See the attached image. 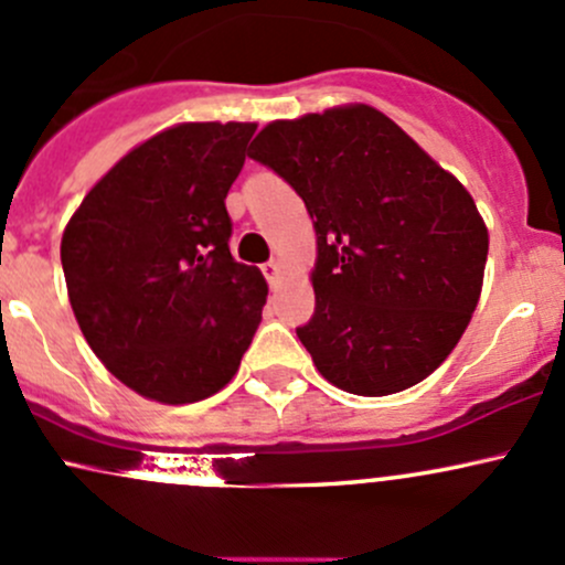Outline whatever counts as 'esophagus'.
<instances>
[{
    "label": "esophagus",
    "mask_w": 565,
    "mask_h": 565,
    "mask_svg": "<svg viewBox=\"0 0 565 565\" xmlns=\"http://www.w3.org/2000/svg\"><path fill=\"white\" fill-rule=\"evenodd\" d=\"M264 275H266V280H269L271 288H275V285L280 282V277H282V266H280V260H275V258H271L269 264L264 266Z\"/></svg>",
    "instance_id": "34e87169"
}]
</instances>
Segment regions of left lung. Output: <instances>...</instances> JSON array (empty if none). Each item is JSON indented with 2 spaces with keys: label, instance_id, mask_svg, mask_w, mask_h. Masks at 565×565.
<instances>
[{
  "label": "left lung",
  "instance_id": "8db88e82",
  "mask_svg": "<svg viewBox=\"0 0 565 565\" xmlns=\"http://www.w3.org/2000/svg\"><path fill=\"white\" fill-rule=\"evenodd\" d=\"M249 157L310 212L316 316L296 334L326 381L386 397L438 370L479 305L490 249L455 173L364 103L269 121Z\"/></svg>",
  "mask_w": 565,
  "mask_h": 565
}]
</instances>
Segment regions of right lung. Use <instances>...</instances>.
<instances>
[{
	"label": "right lung",
	"instance_id": "obj_1",
	"mask_svg": "<svg viewBox=\"0 0 565 565\" xmlns=\"http://www.w3.org/2000/svg\"><path fill=\"white\" fill-rule=\"evenodd\" d=\"M255 121H182L130 149L62 234L70 307L110 375L162 405L217 394L264 312L258 266L231 255L225 195Z\"/></svg>",
	"mask_w": 565,
	"mask_h": 565
}]
</instances>
